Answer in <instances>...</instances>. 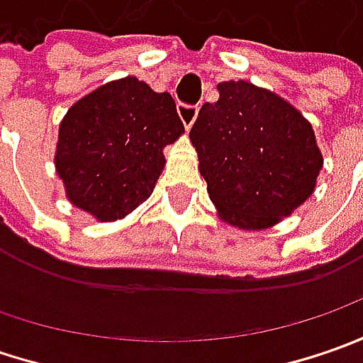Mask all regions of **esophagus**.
I'll return each instance as SVG.
<instances>
[{"label":"esophagus","mask_w":363,"mask_h":363,"mask_svg":"<svg viewBox=\"0 0 363 363\" xmlns=\"http://www.w3.org/2000/svg\"><path fill=\"white\" fill-rule=\"evenodd\" d=\"M177 115H179V119L184 123V127H186V129H191L194 121L198 119V106L179 105L177 106Z\"/></svg>","instance_id":"obj_1"}]
</instances>
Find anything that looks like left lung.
Returning a JSON list of instances; mask_svg holds the SVG:
<instances>
[{
    "mask_svg": "<svg viewBox=\"0 0 363 363\" xmlns=\"http://www.w3.org/2000/svg\"><path fill=\"white\" fill-rule=\"evenodd\" d=\"M189 131L218 216L264 230L311 198L323 155L311 123L277 92L246 80L218 84Z\"/></svg>",
    "mask_w": 363,
    "mask_h": 363,
    "instance_id": "1",
    "label": "left lung"
}]
</instances>
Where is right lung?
Here are the masks:
<instances>
[{
  "label": "right lung",
  "mask_w": 363,
  "mask_h": 363,
  "mask_svg": "<svg viewBox=\"0 0 363 363\" xmlns=\"http://www.w3.org/2000/svg\"><path fill=\"white\" fill-rule=\"evenodd\" d=\"M184 135L169 92L135 77L111 80L68 108L54 165L72 206L99 222L131 214L153 194L163 147Z\"/></svg>",
  "instance_id": "add662e5"
}]
</instances>
